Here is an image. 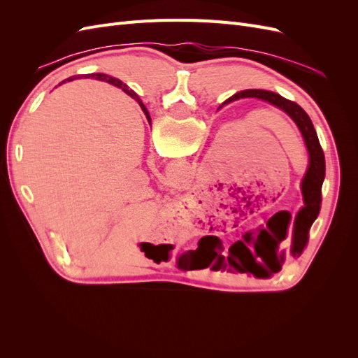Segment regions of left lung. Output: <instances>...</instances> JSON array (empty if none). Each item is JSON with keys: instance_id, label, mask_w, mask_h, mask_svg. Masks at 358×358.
Returning a JSON list of instances; mask_svg holds the SVG:
<instances>
[{"instance_id": "left-lung-1", "label": "left lung", "mask_w": 358, "mask_h": 358, "mask_svg": "<svg viewBox=\"0 0 358 358\" xmlns=\"http://www.w3.org/2000/svg\"><path fill=\"white\" fill-rule=\"evenodd\" d=\"M241 99H259V100H264L270 104L276 106L278 109L284 110L292 119V121L296 122L303 138H305L308 154H309V166H308L305 178H303V180H301V194H303V201H305V206H303V208L299 210L296 220H294V230H292V239H291V245H289V254L292 257H300L303 249H305V246L308 243L310 225L313 224V221L317 220V216L321 209V187L324 182V176H326V159H324V152L321 149L317 131H315V128H313V124L310 121V117L308 116V113L303 110L297 103L289 101V100L284 99V96H280L279 94H275L272 91H264V90H245V91H241V92L234 94L233 96H230L229 100L224 101V104H229L231 101L241 100ZM224 104L220 106V109ZM263 233H266V230H263L259 234L248 233L246 236H243L245 237L243 242L239 241V246H243L249 254H251V252H249L248 250L251 248L252 252L257 254V257L263 259L264 264L270 266V268H272L270 270V273H276L280 270V263L278 259L279 245L275 241H272L268 243V246H264V249H263V245H266L264 243L266 241H263V237H262ZM255 241L257 242V244L255 243ZM251 243H255L254 247L250 246ZM248 245L250 246L248 250L247 249ZM266 247L268 248L267 250L265 249ZM254 248L256 249L255 252L253 251ZM199 249H200V246H199ZM251 257H254V255L251 254ZM252 262H254L255 267H254V270H251V272L255 276H268L270 275L262 264L255 262L254 258H252ZM230 266L234 267L236 270H239V272H242L243 270L242 266H239L236 262H231Z\"/></svg>"}]
</instances>
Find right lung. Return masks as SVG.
<instances>
[{
  "label": "right lung",
  "mask_w": 358,
  "mask_h": 358,
  "mask_svg": "<svg viewBox=\"0 0 358 358\" xmlns=\"http://www.w3.org/2000/svg\"><path fill=\"white\" fill-rule=\"evenodd\" d=\"M92 78H95V79H99V80H104V82H109V83H112V85H115V86H117V88H122V91H125L127 94H129L133 96V99L140 104V107H142V110H143V113L146 115V117H148V122L150 124V116H149V112H148V109L145 107V104L142 103V100L138 99V96L136 95V92H133V91H128V86L127 85H122V82L119 80V79H115V78H112V76H107V74H103V73H95V74H91ZM79 78V76H78ZM76 78V76H73V78H69L67 80L69 82H71V80H74V79H78ZM67 80H64V82H67ZM61 85V83H59Z\"/></svg>",
  "instance_id": "right-lung-1"
}]
</instances>
